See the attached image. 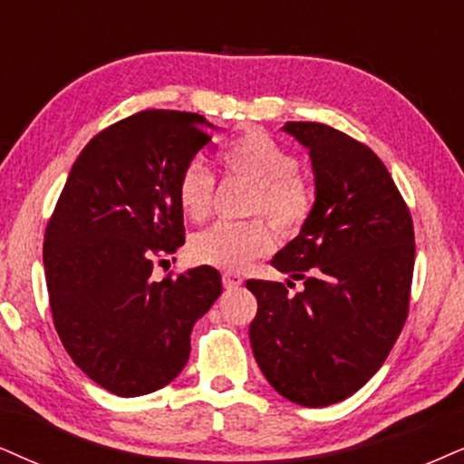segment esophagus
Wrapping results in <instances>:
<instances>
[{
	"label": "esophagus",
	"mask_w": 464,
	"mask_h": 464,
	"mask_svg": "<svg viewBox=\"0 0 464 464\" xmlns=\"http://www.w3.org/2000/svg\"><path fill=\"white\" fill-rule=\"evenodd\" d=\"M244 283V278L237 272H222V285L225 289H237Z\"/></svg>",
	"instance_id": "obj_1"
}]
</instances>
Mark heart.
I'll return each mask as SVG.
<instances>
[{"label":"heart","mask_w":464,"mask_h":464,"mask_svg":"<svg viewBox=\"0 0 464 464\" xmlns=\"http://www.w3.org/2000/svg\"><path fill=\"white\" fill-rule=\"evenodd\" d=\"M228 179L252 184L246 203L248 216H267L285 236H297L314 209V188L286 145L267 132L252 130L233 140L220 154ZM216 179L203 162L192 160L178 179V203L186 218L203 222L212 214ZM274 248V231L266 218L216 222L190 239L192 261L227 272H239Z\"/></svg>","instance_id":"obj_1"}]
</instances>
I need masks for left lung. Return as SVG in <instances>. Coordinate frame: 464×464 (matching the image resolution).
<instances>
[{
  "label": "left lung",
  "instance_id": "1",
  "mask_svg": "<svg viewBox=\"0 0 464 464\" xmlns=\"http://www.w3.org/2000/svg\"><path fill=\"white\" fill-rule=\"evenodd\" d=\"M313 160L314 209L272 266L293 283L248 280L256 310L250 344L280 396L327 407L368 383L383 366L409 314L415 233L407 203L381 158L319 121L283 128Z\"/></svg>",
  "mask_w": 464,
  "mask_h": 464
}]
</instances>
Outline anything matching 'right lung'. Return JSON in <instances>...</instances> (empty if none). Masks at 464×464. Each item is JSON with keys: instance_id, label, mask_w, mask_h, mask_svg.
<instances>
[{"instance_id": "obj_1", "label": "right lung", "mask_w": 464, "mask_h": 464, "mask_svg": "<svg viewBox=\"0 0 464 464\" xmlns=\"http://www.w3.org/2000/svg\"><path fill=\"white\" fill-rule=\"evenodd\" d=\"M208 126L203 115L148 109L104 128L74 160L46 225L57 336L111 394L171 383L188 362L192 325L222 293L209 266L151 278L154 263L184 244L178 179L212 140Z\"/></svg>"}]
</instances>
